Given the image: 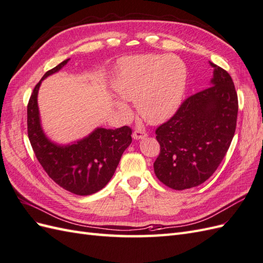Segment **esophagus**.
<instances>
[{
    "mask_svg": "<svg viewBox=\"0 0 263 263\" xmlns=\"http://www.w3.org/2000/svg\"><path fill=\"white\" fill-rule=\"evenodd\" d=\"M147 136L146 132L144 130H141V129H136L132 134V137L134 140H140V139H144Z\"/></svg>",
    "mask_w": 263,
    "mask_h": 263,
    "instance_id": "esophagus-1",
    "label": "esophagus"
}]
</instances>
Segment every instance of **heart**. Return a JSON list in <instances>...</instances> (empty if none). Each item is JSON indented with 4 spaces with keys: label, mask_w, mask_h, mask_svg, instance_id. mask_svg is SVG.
Instances as JSON below:
<instances>
[{
    "label": "heart",
    "mask_w": 263,
    "mask_h": 263,
    "mask_svg": "<svg viewBox=\"0 0 263 263\" xmlns=\"http://www.w3.org/2000/svg\"><path fill=\"white\" fill-rule=\"evenodd\" d=\"M185 82V66L179 58L147 54L121 61L112 86L120 98L136 101L140 116L147 122L160 123L178 109ZM116 106L124 114L130 113L122 100H117Z\"/></svg>",
    "instance_id": "b5f03b06"
}]
</instances>
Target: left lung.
<instances>
[{"label":"left lung","mask_w":263,"mask_h":263,"mask_svg":"<svg viewBox=\"0 0 263 263\" xmlns=\"http://www.w3.org/2000/svg\"><path fill=\"white\" fill-rule=\"evenodd\" d=\"M214 67L211 86L185 99L174 116L157 127V178L174 190L198 186L223 160L233 139L238 96L226 70Z\"/></svg>","instance_id":"1"}]
</instances>
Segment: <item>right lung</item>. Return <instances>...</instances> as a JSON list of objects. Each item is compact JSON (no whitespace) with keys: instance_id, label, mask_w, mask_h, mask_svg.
<instances>
[{"instance_id":"right-lung-1","label":"right lung","mask_w":263,"mask_h":263,"mask_svg":"<svg viewBox=\"0 0 263 263\" xmlns=\"http://www.w3.org/2000/svg\"><path fill=\"white\" fill-rule=\"evenodd\" d=\"M69 60L46 72L33 90L28 104V136L40 164L55 183L78 196H90L103 189L113 177L124 150L132 142V130L126 125L114 130L98 127L86 138L67 145L46 138L39 114V87Z\"/></svg>"}]
</instances>
